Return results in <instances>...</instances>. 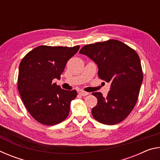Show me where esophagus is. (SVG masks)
Returning <instances> with one entry per match:
<instances>
[{
	"instance_id": "esophagus-1",
	"label": "esophagus",
	"mask_w": 160,
	"mask_h": 160,
	"mask_svg": "<svg viewBox=\"0 0 160 160\" xmlns=\"http://www.w3.org/2000/svg\"><path fill=\"white\" fill-rule=\"evenodd\" d=\"M79 94H80L81 96H87V95H88V94H89V92H85V91L81 90V91L79 92Z\"/></svg>"
}]
</instances>
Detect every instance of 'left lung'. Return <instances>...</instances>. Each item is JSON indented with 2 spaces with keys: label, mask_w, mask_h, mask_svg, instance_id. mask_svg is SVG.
<instances>
[{
  "label": "left lung",
  "mask_w": 160,
  "mask_h": 160,
  "mask_svg": "<svg viewBox=\"0 0 160 160\" xmlns=\"http://www.w3.org/2000/svg\"><path fill=\"white\" fill-rule=\"evenodd\" d=\"M80 53L95 62L100 79L111 83L107 97L101 92L92 94L97 99L92 109L94 118L106 125L121 122L136 104L143 80L138 54L116 39L85 45Z\"/></svg>",
  "instance_id": "1"
}]
</instances>
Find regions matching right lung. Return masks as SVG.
<instances>
[{
  "instance_id": "obj_1",
  "label": "right lung",
  "mask_w": 160,
  "mask_h": 160,
  "mask_svg": "<svg viewBox=\"0 0 160 160\" xmlns=\"http://www.w3.org/2000/svg\"><path fill=\"white\" fill-rule=\"evenodd\" d=\"M79 48L80 46H39L22 59L18 89L28 112L40 123L56 125L68 116L77 91L63 90L53 80L60 79L68 61Z\"/></svg>"
}]
</instances>
